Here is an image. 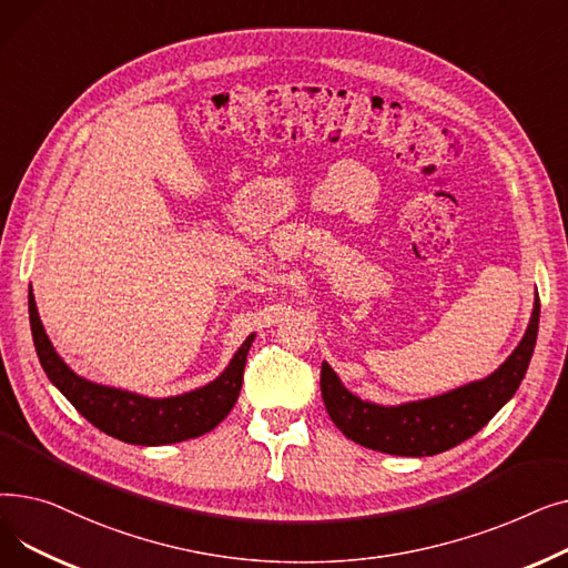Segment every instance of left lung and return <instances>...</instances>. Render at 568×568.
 I'll list each match as a JSON object with an SVG mask.
<instances>
[{
  "mask_svg": "<svg viewBox=\"0 0 568 568\" xmlns=\"http://www.w3.org/2000/svg\"><path fill=\"white\" fill-rule=\"evenodd\" d=\"M539 315L541 304L536 294L525 336L495 373L424 400L400 405L362 400L347 389L329 364L322 362L320 389L324 407L336 428L366 449L412 458L449 452L452 446L479 433L518 392L539 334Z\"/></svg>",
  "mask_w": 568,
  "mask_h": 568,
  "instance_id": "8db88e82",
  "label": "left lung"
}]
</instances>
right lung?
Masks as SVG:
<instances>
[{"instance_id": "obj_1", "label": "right lung", "mask_w": 568, "mask_h": 568, "mask_svg": "<svg viewBox=\"0 0 568 568\" xmlns=\"http://www.w3.org/2000/svg\"><path fill=\"white\" fill-rule=\"evenodd\" d=\"M29 324H32L39 362L62 396L105 435L140 446L174 444L214 430L242 392L246 356L255 341V334H251L234 352L225 371L209 384L179 396L152 398L92 382L71 371L43 329L32 285H29Z\"/></svg>"}]
</instances>
